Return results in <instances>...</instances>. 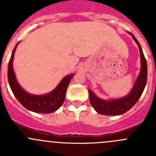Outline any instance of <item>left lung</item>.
<instances>
[{
	"label": "left lung",
	"instance_id": "1",
	"mask_svg": "<svg viewBox=\"0 0 156 156\" xmlns=\"http://www.w3.org/2000/svg\"><path fill=\"white\" fill-rule=\"evenodd\" d=\"M130 35L133 37V40L136 41L139 47L140 52L141 59V70L140 75L136 79V83L133 86V89L127 97L119 100H112L109 101L101 100L98 98L90 89L89 97L90 102L94 107V109L98 113L105 115H122L130 109L135 103L138 101L140 97L142 95L146 87V81H147V63H146V58L143 53L142 48L138 41L134 37L132 33H130Z\"/></svg>",
	"mask_w": 156,
	"mask_h": 156
}]
</instances>
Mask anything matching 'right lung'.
<instances>
[{"mask_svg": "<svg viewBox=\"0 0 156 156\" xmlns=\"http://www.w3.org/2000/svg\"><path fill=\"white\" fill-rule=\"evenodd\" d=\"M18 44H16L12 50V55L9 61L8 71H7L9 84L14 96L25 108L30 111L37 113H51L56 111L62 106L65 100L67 87L75 74L65 77L56 88H55L50 94L38 96L28 94L18 84L12 69L14 53Z\"/></svg>", "mask_w": 156, "mask_h": 156, "instance_id": "add662e5", "label": "right lung"}]
</instances>
